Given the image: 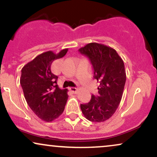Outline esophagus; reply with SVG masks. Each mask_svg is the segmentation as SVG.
I'll return each mask as SVG.
<instances>
[{"label": "esophagus", "mask_w": 157, "mask_h": 157, "mask_svg": "<svg viewBox=\"0 0 157 157\" xmlns=\"http://www.w3.org/2000/svg\"><path fill=\"white\" fill-rule=\"evenodd\" d=\"M69 89L70 90L71 92H73V93H75V94H76L77 92V90H77V88H73V87H71V88H69Z\"/></svg>", "instance_id": "esophagus-1"}]
</instances>
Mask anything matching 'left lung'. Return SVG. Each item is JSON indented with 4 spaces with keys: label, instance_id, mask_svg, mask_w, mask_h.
<instances>
[{
    "label": "left lung",
    "instance_id": "left-lung-1",
    "mask_svg": "<svg viewBox=\"0 0 157 157\" xmlns=\"http://www.w3.org/2000/svg\"><path fill=\"white\" fill-rule=\"evenodd\" d=\"M88 56L99 82L98 96L92 95L88 103L80 105L85 118L90 121L104 122L114 114L121 100L126 75L124 63L116 50L103 44L92 42L81 48Z\"/></svg>",
    "mask_w": 157,
    "mask_h": 157
}]
</instances>
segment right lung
Masks as SVG:
<instances>
[{
	"mask_svg": "<svg viewBox=\"0 0 157 157\" xmlns=\"http://www.w3.org/2000/svg\"><path fill=\"white\" fill-rule=\"evenodd\" d=\"M68 49L58 53L47 51L22 67L20 77L23 94L28 106L42 121L51 122L62 114L68 99V89H60L58 77L51 72V64L63 58Z\"/></svg>",
	"mask_w": 157,
	"mask_h": 157,
	"instance_id": "add662e5",
	"label": "right lung"
}]
</instances>
